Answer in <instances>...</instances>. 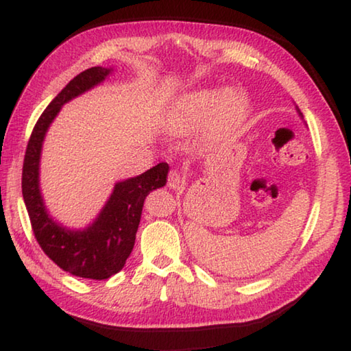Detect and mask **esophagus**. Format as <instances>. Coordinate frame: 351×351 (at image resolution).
Instances as JSON below:
<instances>
[{
  "instance_id": "34e87169",
  "label": "esophagus",
  "mask_w": 351,
  "mask_h": 351,
  "mask_svg": "<svg viewBox=\"0 0 351 351\" xmlns=\"http://www.w3.org/2000/svg\"><path fill=\"white\" fill-rule=\"evenodd\" d=\"M167 186L170 189H181L184 186V178L178 170H170L167 176Z\"/></svg>"
}]
</instances>
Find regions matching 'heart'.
Listing matches in <instances>:
<instances>
[{
	"label": "heart",
	"instance_id": "1",
	"mask_svg": "<svg viewBox=\"0 0 351 351\" xmlns=\"http://www.w3.org/2000/svg\"><path fill=\"white\" fill-rule=\"evenodd\" d=\"M249 99L245 93L230 90L218 97L215 90H201L184 97L170 116V132L187 134L207 122V141H223L234 136L245 123Z\"/></svg>",
	"mask_w": 351,
	"mask_h": 351
}]
</instances>
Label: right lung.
Instances as JSON below:
<instances>
[{
    "mask_svg": "<svg viewBox=\"0 0 351 351\" xmlns=\"http://www.w3.org/2000/svg\"><path fill=\"white\" fill-rule=\"evenodd\" d=\"M110 71L102 66L83 71L47 105L29 138L21 176L23 198L40 247L63 271L93 280H105L123 268L133 251L144 199L152 190L165 186L169 173V165L161 162L145 173L117 182L99 218L82 232L64 229L47 215L38 187L40 153L46 130L63 104L97 85Z\"/></svg>",
    "mask_w": 351,
    "mask_h": 351,
    "instance_id": "add662e5",
    "label": "right lung"
}]
</instances>
